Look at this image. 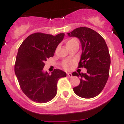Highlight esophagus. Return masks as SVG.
Returning a JSON list of instances; mask_svg holds the SVG:
<instances>
[{"label": "esophagus", "instance_id": "obj_1", "mask_svg": "<svg viewBox=\"0 0 124 124\" xmlns=\"http://www.w3.org/2000/svg\"><path fill=\"white\" fill-rule=\"evenodd\" d=\"M67 75L68 77H70V78L72 77V74L71 73H67Z\"/></svg>", "mask_w": 124, "mask_h": 124}]
</instances>
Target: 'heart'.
Masks as SVG:
<instances>
[{
  "label": "heart",
  "instance_id": "b5f03b06",
  "mask_svg": "<svg viewBox=\"0 0 124 124\" xmlns=\"http://www.w3.org/2000/svg\"><path fill=\"white\" fill-rule=\"evenodd\" d=\"M75 41H76L75 39H72L69 40L67 43V46L69 45V44H71V43H73V42H75ZM68 66H69V65H68L67 63H66V64H65L64 65H63V67H64L65 69H67Z\"/></svg>",
  "mask_w": 124,
  "mask_h": 124
}]
</instances>
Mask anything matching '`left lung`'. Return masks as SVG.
Listing matches in <instances>:
<instances>
[{
  "label": "left lung",
  "instance_id": "left-lung-1",
  "mask_svg": "<svg viewBox=\"0 0 124 124\" xmlns=\"http://www.w3.org/2000/svg\"><path fill=\"white\" fill-rule=\"evenodd\" d=\"M67 34L80 40L82 52L78 67L87 70L86 73H72L81 77L73 91L81 98H94L102 91L109 77L111 58L106 43L99 33L89 28H78Z\"/></svg>",
  "mask_w": 124,
  "mask_h": 124
}]
</instances>
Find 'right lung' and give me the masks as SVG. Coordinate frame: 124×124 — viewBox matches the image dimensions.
<instances>
[{
    "instance_id": "right-lung-1",
    "label": "right lung",
    "mask_w": 124,
    "mask_h": 124,
    "mask_svg": "<svg viewBox=\"0 0 124 124\" xmlns=\"http://www.w3.org/2000/svg\"><path fill=\"white\" fill-rule=\"evenodd\" d=\"M64 36V33L54 36L36 33L28 36L19 47L15 73L23 92L34 102L45 103L52 100L57 94L58 80L66 77V73L59 69L51 74L43 70L44 62L54 56Z\"/></svg>"
}]
</instances>
